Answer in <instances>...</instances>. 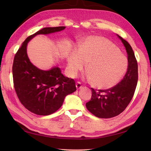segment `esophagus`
Returning <instances> with one entry per match:
<instances>
[{
  "mask_svg": "<svg viewBox=\"0 0 151 151\" xmlns=\"http://www.w3.org/2000/svg\"><path fill=\"white\" fill-rule=\"evenodd\" d=\"M76 89H79L82 88V85L81 84V83L80 82H77L76 83Z\"/></svg>",
  "mask_w": 151,
  "mask_h": 151,
  "instance_id": "34e87169",
  "label": "esophagus"
}]
</instances>
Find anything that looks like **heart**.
Returning <instances> with one entry per match:
<instances>
[{
    "mask_svg": "<svg viewBox=\"0 0 151 151\" xmlns=\"http://www.w3.org/2000/svg\"><path fill=\"white\" fill-rule=\"evenodd\" d=\"M87 63L86 77L100 89H110L119 83L128 69V59L107 38L91 36L84 40L78 50L67 57L70 75L75 76Z\"/></svg>",
    "mask_w": 151,
    "mask_h": 151,
    "instance_id": "obj_1",
    "label": "heart"
}]
</instances>
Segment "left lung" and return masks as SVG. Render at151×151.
<instances>
[{"label": "left lung", "instance_id": "8db88e82", "mask_svg": "<svg viewBox=\"0 0 151 151\" xmlns=\"http://www.w3.org/2000/svg\"><path fill=\"white\" fill-rule=\"evenodd\" d=\"M117 36L126 49L129 65L124 78L114 88L98 91L91 88V100L86 106L99 118H111L122 113L132 100L138 80L137 62L132 47L126 40Z\"/></svg>", "mask_w": 151, "mask_h": 151}]
</instances>
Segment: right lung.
<instances>
[{
    "mask_svg": "<svg viewBox=\"0 0 151 151\" xmlns=\"http://www.w3.org/2000/svg\"><path fill=\"white\" fill-rule=\"evenodd\" d=\"M65 27H47L28 36L15 54L12 67L16 93L28 110L48 115L62 106L67 95L76 90L75 82L63 76L58 67L43 70L34 66L28 58V43L37 35L49 34L64 30Z\"/></svg>",
    "mask_w": 151,
    "mask_h": 151,
    "instance_id": "1",
    "label": "right lung"
}]
</instances>
